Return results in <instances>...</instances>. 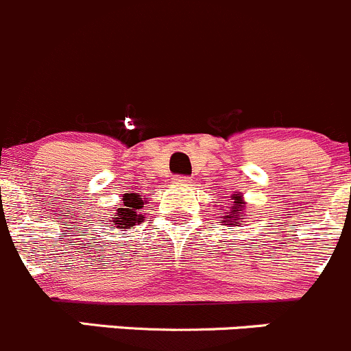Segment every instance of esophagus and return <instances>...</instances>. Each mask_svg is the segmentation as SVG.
<instances>
[{"label": "esophagus", "mask_w": 351, "mask_h": 351, "mask_svg": "<svg viewBox=\"0 0 351 351\" xmlns=\"http://www.w3.org/2000/svg\"><path fill=\"white\" fill-rule=\"evenodd\" d=\"M174 184H177V186H189L191 179H189V177H184V176H176L174 177Z\"/></svg>", "instance_id": "obj_1"}]
</instances>
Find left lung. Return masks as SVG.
Masks as SVG:
<instances>
[{
    "mask_svg": "<svg viewBox=\"0 0 351 351\" xmlns=\"http://www.w3.org/2000/svg\"><path fill=\"white\" fill-rule=\"evenodd\" d=\"M230 197L233 201H231L230 209H226L225 216H223V219L219 223L228 226H240V223L243 221V213H245V206H247V202H245L241 194H233V196Z\"/></svg>",
    "mask_w": 351,
    "mask_h": 351,
    "instance_id": "8db88e82",
    "label": "left lung"
}]
</instances>
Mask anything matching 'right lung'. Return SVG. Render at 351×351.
Wrapping results in <instances>:
<instances>
[{
	"instance_id": "1",
	"label": "right lung",
	"mask_w": 351,
	"mask_h": 351,
	"mask_svg": "<svg viewBox=\"0 0 351 351\" xmlns=\"http://www.w3.org/2000/svg\"><path fill=\"white\" fill-rule=\"evenodd\" d=\"M145 199V197H143ZM142 199V196L136 193L123 194V204L121 208L117 209V213L113 215V225L111 228H120L121 231H126L132 226L142 223L143 215H140V209L145 208V201Z\"/></svg>"
}]
</instances>
